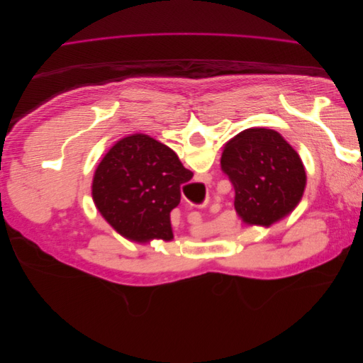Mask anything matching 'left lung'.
<instances>
[{
	"label": "left lung",
	"instance_id": "1",
	"mask_svg": "<svg viewBox=\"0 0 363 363\" xmlns=\"http://www.w3.org/2000/svg\"><path fill=\"white\" fill-rule=\"evenodd\" d=\"M221 169L235 188L238 215L250 225L269 227L289 215L306 188L298 152L269 128H247L228 140Z\"/></svg>",
	"mask_w": 363,
	"mask_h": 363
}]
</instances>
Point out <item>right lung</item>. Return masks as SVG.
I'll return each mask as SVG.
<instances>
[{
    "mask_svg": "<svg viewBox=\"0 0 363 363\" xmlns=\"http://www.w3.org/2000/svg\"><path fill=\"white\" fill-rule=\"evenodd\" d=\"M192 175L169 147L138 133L108 150L95 171L92 196L119 235L136 242L171 240L169 213L180 203V186Z\"/></svg>",
    "mask_w": 363,
    "mask_h": 363,
    "instance_id": "right-lung-1",
    "label": "right lung"
}]
</instances>
